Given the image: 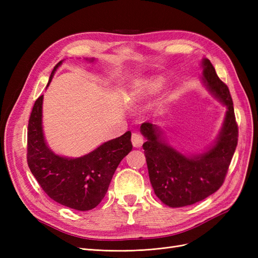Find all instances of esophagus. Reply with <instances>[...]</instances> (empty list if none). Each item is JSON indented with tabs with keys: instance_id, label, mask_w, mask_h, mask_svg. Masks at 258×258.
Instances as JSON below:
<instances>
[{
	"instance_id": "esophagus-1",
	"label": "esophagus",
	"mask_w": 258,
	"mask_h": 258,
	"mask_svg": "<svg viewBox=\"0 0 258 258\" xmlns=\"http://www.w3.org/2000/svg\"><path fill=\"white\" fill-rule=\"evenodd\" d=\"M143 137L138 134V132H135V134H132L131 136V142H132V145H134L135 147H141L142 144H143Z\"/></svg>"
}]
</instances>
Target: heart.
I'll list each match as a JSON object with an SVG mask.
<instances>
[{"label": "heart", "mask_w": 258, "mask_h": 258, "mask_svg": "<svg viewBox=\"0 0 258 258\" xmlns=\"http://www.w3.org/2000/svg\"><path fill=\"white\" fill-rule=\"evenodd\" d=\"M161 83L159 81H150L146 84V90L150 92V93H155L157 92L160 88Z\"/></svg>", "instance_id": "obj_1"}]
</instances>
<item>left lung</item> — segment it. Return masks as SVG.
Returning a JSON list of instances; mask_svg holds the SVG:
<instances>
[{
  "mask_svg": "<svg viewBox=\"0 0 258 258\" xmlns=\"http://www.w3.org/2000/svg\"><path fill=\"white\" fill-rule=\"evenodd\" d=\"M201 67L207 88L227 108L214 144L205 153L186 156L165 141L156 124L143 122L140 128L147 139L143 150L151 184L156 196L171 208L194 205L220 188L238 144V124L227 85L220 80L209 59H202Z\"/></svg>",
  "mask_w": 258,
  "mask_h": 258,
  "instance_id": "obj_1",
  "label": "left lung"
}]
</instances>
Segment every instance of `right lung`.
<instances>
[{
	"mask_svg": "<svg viewBox=\"0 0 258 258\" xmlns=\"http://www.w3.org/2000/svg\"><path fill=\"white\" fill-rule=\"evenodd\" d=\"M61 63L53 68L47 87ZM42 105L43 96L35 101L28 124L27 159L31 172L42 189L58 204L77 211L96 208L104 198L119 162L132 150L131 132L101 144L82 157H62L45 142Z\"/></svg>",
	"mask_w": 258,
	"mask_h": 258,
	"instance_id": "1",
	"label": "right lung"
}]
</instances>
